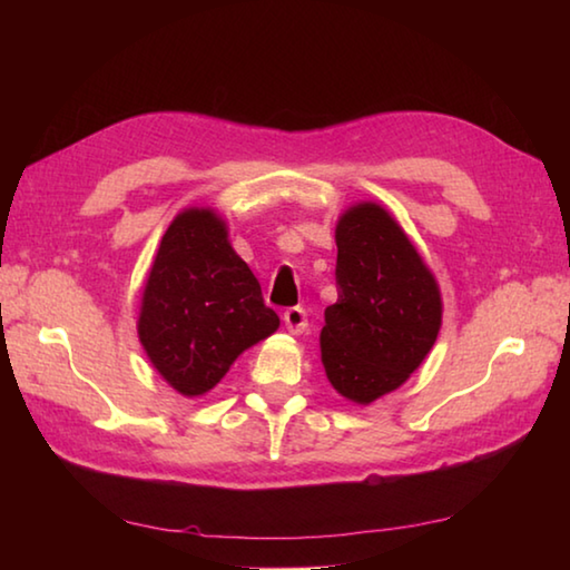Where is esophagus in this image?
Wrapping results in <instances>:
<instances>
[{"mask_svg":"<svg viewBox=\"0 0 570 570\" xmlns=\"http://www.w3.org/2000/svg\"><path fill=\"white\" fill-rule=\"evenodd\" d=\"M284 324L292 334H302L308 322H306V308L304 306H292L284 312Z\"/></svg>","mask_w":570,"mask_h":570,"instance_id":"esophagus-1","label":"esophagus"}]
</instances>
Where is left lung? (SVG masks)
<instances>
[{
    "label": "left lung",
    "mask_w": 570,
    "mask_h": 570,
    "mask_svg": "<svg viewBox=\"0 0 570 570\" xmlns=\"http://www.w3.org/2000/svg\"><path fill=\"white\" fill-rule=\"evenodd\" d=\"M336 288L320 336L332 387L356 404L397 390L438 340L435 276L387 210L356 204L336 224Z\"/></svg>",
    "instance_id": "left-lung-1"
}]
</instances>
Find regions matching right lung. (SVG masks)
Masks as SVG:
<instances>
[{"label":"right lung","instance_id":"right-lung-1","mask_svg":"<svg viewBox=\"0 0 570 570\" xmlns=\"http://www.w3.org/2000/svg\"><path fill=\"white\" fill-rule=\"evenodd\" d=\"M278 330L262 286L228 244L224 218L186 208L163 234L138 320L148 360L183 397L224 380L240 352Z\"/></svg>","mask_w":570,"mask_h":570}]
</instances>
